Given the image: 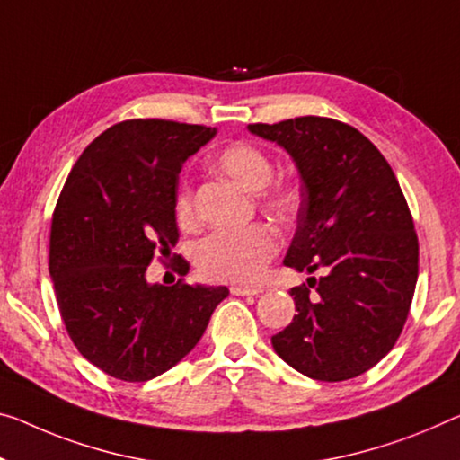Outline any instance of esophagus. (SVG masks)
I'll use <instances>...</instances> for the list:
<instances>
[{
	"mask_svg": "<svg viewBox=\"0 0 460 460\" xmlns=\"http://www.w3.org/2000/svg\"><path fill=\"white\" fill-rule=\"evenodd\" d=\"M230 292L234 296H257L259 292H263V289L257 286H232Z\"/></svg>",
	"mask_w": 460,
	"mask_h": 460,
	"instance_id": "1",
	"label": "esophagus"
}]
</instances>
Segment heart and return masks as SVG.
Segmentation results:
<instances>
[{
	"label": "heart",
	"mask_w": 460,
	"mask_h": 460,
	"mask_svg": "<svg viewBox=\"0 0 460 460\" xmlns=\"http://www.w3.org/2000/svg\"><path fill=\"white\" fill-rule=\"evenodd\" d=\"M216 168L249 193H261L273 179L270 156L257 146L236 141L217 154ZM267 206L286 216L296 208V193L275 187L267 193ZM176 220L182 226L195 222L193 195L187 185L179 189L174 201ZM279 249L278 234L270 226L257 224L244 230L214 232L195 249V265L203 278L232 284H252L263 275L265 267Z\"/></svg>",
	"instance_id": "b5f03b06"
}]
</instances>
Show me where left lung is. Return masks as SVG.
<instances>
[{"instance_id":"8db88e82","label":"left lung","mask_w":460,"mask_h":460,"mask_svg":"<svg viewBox=\"0 0 460 460\" xmlns=\"http://www.w3.org/2000/svg\"><path fill=\"white\" fill-rule=\"evenodd\" d=\"M249 131L284 147L300 174L298 228L284 265L324 271L289 289L298 314L271 337L273 349L308 378L359 376L393 349L418 284V236L397 176L368 137L335 119Z\"/></svg>"}]
</instances>
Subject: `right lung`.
Returning a JSON list of instances; mask_svg holds the SVG:
<instances>
[{"label": "right lung", "instance_id": "add662e5", "mask_svg": "<svg viewBox=\"0 0 460 460\" xmlns=\"http://www.w3.org/2000/svg\"><path fill=\"white\" fill-rule=\"evenodd\" d=\"M216 129L162 119L112 125L82 152L51 224L49 273L61 319L84 358L127 383L171 370L199 343L226 286L146 279L179 238L176 190L189 156ZM189 263L179 259V273Z\"/></svg>", "mask_w": 460, "mask_h": 460}]
</instances>
